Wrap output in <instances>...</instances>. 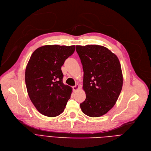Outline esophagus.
Segmentation results:
<instances>
[{"mask_svg":"<svg viewBox=\"0 0 151 151\" xmlns=\"http://www.w3.org/2000/svg\"><path fill=\"white\" fill-rule=\"evenodd\" d=\"M72 88H73V90L74 91H77L78 89H79V88H80V86H79L78 84H76V85L73 86Z\"/></svg>","mask_w":151,"mask_h":151,"instance_id":"1","label":"esophagus"}]
</instances>
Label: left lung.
Instances as JSON below:
<instances>
[{"mask_svg":"<svg viewBox=\"0 0 151 151\" xmlns=\"http://www.w3.org/2000/svg\"><path fill=\"white\" fill-rule=\"evenodd\" d=\"M76 50L83 65L86 96L80 108L87 116H101L114 106L121 92L120 62L116 55L103 46L77 45Z\"/></svg>","mask_w":151,"mask_h":151,"instance_id":"1","label":"left lung"}]
</instances>
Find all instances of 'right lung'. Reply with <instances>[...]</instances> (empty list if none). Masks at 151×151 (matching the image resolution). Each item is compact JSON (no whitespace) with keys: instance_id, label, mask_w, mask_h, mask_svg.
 Masks as SVG:
<instances>
[{"instance_id":"add662e5","label":"right lung","mask_w":151,"mask_h":151,"mask_svg":"<svg viewBox=\"0 0 151 151\" xmlns=\"http://www.w3.org/2000/svg\"><path fill=\"white\" fill-rule=\"evenodd\" d=\"M75 50V45H45L30 56L25 72L27 91L43 115L55 117L64 111L72 88L63 83L61 67Z\"/></svg>"}]
</instances>
